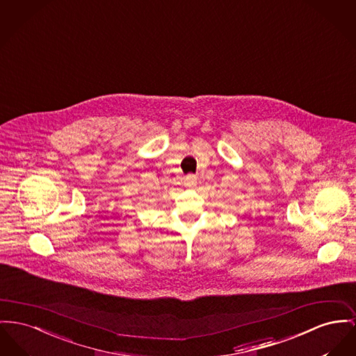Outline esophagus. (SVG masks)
Listing matches in <instances>:
<instances>
[{
	"instance_id": "34e87169",
	"label": "esophagus",
	"mask_w": 356,
	"mask_h": 356,
	"mask_svg": "<svg viewBox=\"0 0 356 356\" xmlns=\"http://www.w3.org/2000/svg\"><path fill=\"white\" fill-rule=\"evenodd\" d=\"M184 184H185V186H188V188H194V186H195V184H197V177H195V175H193V174L186 175V177H185Z\"/></svg>"
}]
</instances>
